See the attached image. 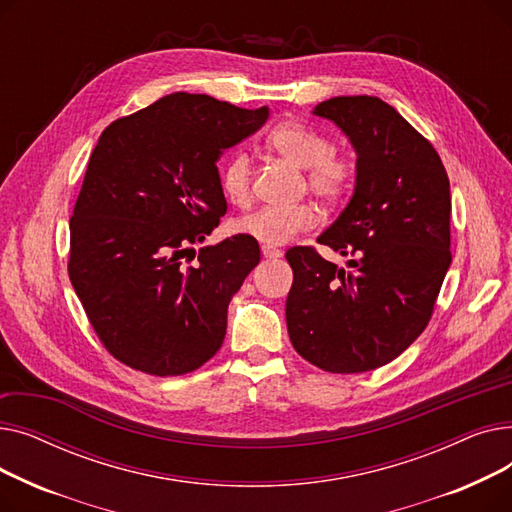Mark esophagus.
I'll use <instances>...</instances> for the list:
<instances>
[{
  "mask_svg": "<svg viewBox=\"0 0 512 512\" xmlns=\"http://www.w3.org/2000/svg\"><path fill=\"white\" fill-rule=\"evenodd\" d=\"M261 253H263V257H267V259H278V257L284 255L282 249H276V247H270V245H263V247H261Z\"/></svg>",
  "mask_w": 512,
  "mask_h": 512,
  "instance_id": "obj_1",
  "label": "esophagus"
}]
</instances>
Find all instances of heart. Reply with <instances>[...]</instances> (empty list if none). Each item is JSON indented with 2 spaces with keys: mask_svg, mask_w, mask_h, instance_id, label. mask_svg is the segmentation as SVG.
<instances>
[{
  "mask_svg": "<svg viewBox=\"0 0 512 512\" xmlns=\"http://www.w3.org/2000/svg\"><path fill=\"white\" fill-rule=\"evenodd\" d=\"M270 145L278 155L290 164L305 168L309 191L326 203L342 201L353 186L355 166L332 149L330 139L303 122H282L270 137ZM220 188L224 197L242 207L251 201L253 191V168L247 153H232L220 172ZM315 209L307 203L292 207H261L234 224V230L249 236L263 245H284L292 236L311 228L315 224Z\"/></svg>",
  "mask_w": 512,
  "mask_h": 512,
  "instance_id": "b5f03b06",
  "label": "heart"
}]
</instances>
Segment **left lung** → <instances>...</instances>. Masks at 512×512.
Returning <instances> with one entry per match:
<instances>
[{
  "instance_id": "obj_1",
  "label": "left lung",
  "mask_w": 512,
  "mask_h": 512,
  "mask_svg": "<svg viewBox=\"0 0 512 512\" xmlns=\"http://www.w3.org/2000/svg\"><path fill=\"white\" fill-rule=\"evenodd\" d=\"M315 116L336 122L357 151V184L338 220L317 236L351 257V272L315 247H292L288 336L330 373L378 369L432 319L450 267V182L438 151L378 97H332Z\"/></svg>"
}]
</instances>
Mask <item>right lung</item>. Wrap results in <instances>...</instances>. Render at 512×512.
<instances>
[{
	"label": "right lung",
	"instance_id": "add662e5",
	"mask_svg": "<svg viewBox=\"0 0 512 512\" xmlns=\"http://www.w3.org/2000/svg\"><path fill=\"white\" fill-rule=\"evenodd\" d=\"M267 116L172 93L101 132L70 218L68 276L120 363L168 378L220 351L228 303L259 245L242 234L199 253L193 245L228 209L215 161Z\"/></svg>",
	"mask_w": 512,
	"mask_h": 512
}]
</instances>
